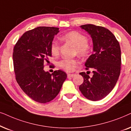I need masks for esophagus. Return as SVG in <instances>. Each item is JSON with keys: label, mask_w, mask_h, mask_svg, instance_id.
I'll return each mask as SVG.
<instances>
[{"label": "esophagus", "mask_w": 131, "mask_h": 131, "mask_svg": "<svg viewBox=\"0 0 131 131\" xmlns=\"http://www.w3.org/2000/svg\"><path fill=\"white\" fill-rule=\"evenodd\" d=\"M75 75V74H68V78H70V77H74Z\"/></svg>", "instance_id": "obj_1"}]
</instances>
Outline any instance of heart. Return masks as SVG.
Returning a JSON list of instances; mask_svg holds the SVG:
<instances>
[{
	"mask_svg": "<svg viewBox=\"0 0 131 131\" xmlns=\"http://www.w3.org/2000/svg\"><path fill=\"white\" fill-rule=\"evenodd\" d=\"M64 41L71 43L76 48L78 54L86 56L90 53V47L88 44V38L86 35L77 31H71L64 34L62 37ZM50 51L53 55L57 56L59 53V44L56 41H53L50 46ZM79 64L77 59H63L59 62V66L61 68L68 72H72Z\"/></svg>",
	"mask_w": 131,
	"mask_h": 131,
	"instance_id": "heart-1",
	"label": "heart"
}]
</instances>
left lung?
<instances>
[{
    "label": "left lung",
    "instance_id": "1",
    "mask_svg": "<svg viewBox=\"0 0 131 131\" xmlns=\"http://www.w3.org/2000/svg\"><path fill=\"white\" fill-rule=\"evenodd\" d=\"M80 27L88 32L93 41V53L86 60L85 66L86 69H93V75L90 78L84 72H80L84 81L79 89L87 99L99 101L110 93L119 77L120 47L115 36L105 27L93 24Z\"/></svg>",
    "mask_w": 131,
    "mask_h": 131
}]
</instances>
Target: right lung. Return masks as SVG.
<instances>
[{
    "instance_id": "add662e5",
    "label": "right lung",
    "mask_w": 131,
    "mask_h": 131,
    "mask_svg": "<svg viewBox=\"0 0 131 131\" xmlns=\"http://www.w3.org/2000/svg\"><path fill=\"white\" fill-rule=\"evenodd\" d=\"M59 29L42 26L27 31L14 48L13 63L17 83L28 96L39 103L54 99L67 78L62 71H54L51 74L43 70L45 63H49L50 46Z\"/></svg>"
}]
</instances>
